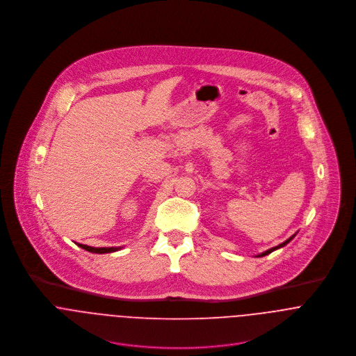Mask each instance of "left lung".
I'll return each instance as SVG.
<instances>
[{
	"label": "left lung",
	"instance_id": "1",
	"mask_svg": "<svg viewBox=\"0 0 356 356\" xmlns=\"http://www.w3.org/2000/svg\"><path fill=\"white\" fill-rule=\"evenodd\" d=\"M295 236H296V234H293V236H292V237H289V238H288V240H286V241H284V243H282V244H280V245H277V247H274V248H270V250H267V251H264V252H263V254H257V257H261V256H266V254H271V252H273V251H275V250H278V248H282V247H285V245H286V244H288V243H289V241H291V240H293V237H295Z\"/></svg>",
	"mask_w": 356,
	"mask_h": 356
}]
</instances>
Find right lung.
<instances>
[{
  "label": "right lung",
  "instance_id": "obj_1",
  "mask_svg": "<svg viewBox=\"0 0 356 356\" xmlns=\"http://www.w3.org/2000/svg\"><path fill=\"white\" fill-rule=\"evenodd\" d=\"M78 247H81L82 250L88 251V252H92V254H109V252H115V251H119L120 247H111V248H95V247H89V245H83V244H78Z\"/></svg>",
  "mask_w": 356,
  "mask_h": 356
}]
</instances>
